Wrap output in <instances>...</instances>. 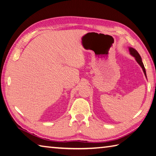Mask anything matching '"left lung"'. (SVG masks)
Masks as SVG:
<instances>
[{"instance_id":"obj_1","label":"left lung","mask_w":156,"mask_h":156,"mask_svg":"<svg viewBox=\"0 0 156 156\" xmlns=\"http://www.w3.org/2000/svg\"><path fill=\"white\" fill-rule=\"evenodd\" d=\"M129 51H130V54L132 56L134 57L136 60V62H137L138 63L139 65L141 66V67L142 68V69H143L144 73V74H145L146 77V73L145 67H144V64L142 63V58H141V57H140V54H138V52L136 51L135 49L132 48H129Z\"/></svg>"}]
</instances>
